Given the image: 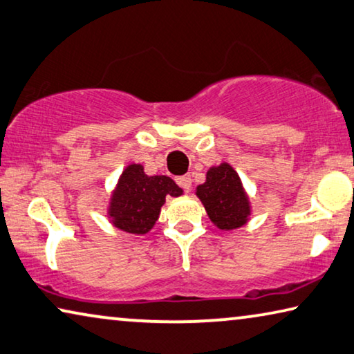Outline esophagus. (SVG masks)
Masks as SVG:
<instances>
[{"label":"esophagus","instance_id":"1","mask_svg":"<svg viewBox=\"0 0 354 354\" xmlns=\"http://www.w3.org/2000/svg\"><path fill=\"white\" fill-rule=\"evenodd\" d=\"M176 183H178V186L184 190V192H189L190 187H192V178H190V175L178 176Z\"/></svg>","mask_w":354,"mask_h":354}]
</instances>
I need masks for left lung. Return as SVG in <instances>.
<instances>
[{"label":"left lung","instance_id":"1","mask_svg":"<svg viewBox=\"0 0 354 354\" xmlns=\"http://www.w3.org/2000/svg\"><path fill=\"white\" fill-rule=\"evenodd\" d=\"M197 195L207 216L221 230L239 228L248 222L250 206L238 173L228 164L209 168L206 183L197 187Z\"/></svg>","mask_w":354,"mask_h":354}]
</instances>
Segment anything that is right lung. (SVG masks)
<instances>
[{
    "mask_svg": "<svg viewBox=\"0 0 354 354\" xmlns=\"http://www.w3.org/2000/svg\"><path fill=\"white\" fill-rule=\"evenodd\" d=\"M183 189L168 176H148L138 164L129 165L118 181L109 214L116 228L145 234L159 218L167 195L179 197Z\"/></svg>",
    "mask_w": 354,
    "mask_h": 354,
    "instance_id": "1",
    "label": "right lung"
}]
</instances>
